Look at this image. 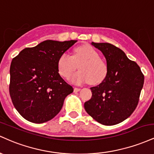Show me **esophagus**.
<instances>
[{
  "mask_svg": "<svg viewBox=\"0 0 154 154\" xmlns=\"http://www.w3.org/2000/svg\"><path fill=\"white\" fill-rule=\"evenodd\" d=\"M80 90H81L80 88H75L74 91H75V92H79Z\"/></svg>",
  "mask_w": 154,
  "mask_h": 154,
  "instance_id": "obj_1",
  "label": "esophagus"
}]
</instances>
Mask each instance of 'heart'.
<instances>
[{
    "label": "heart",
    "instance_id": "obj_1",
    "mask_svg": "<svg viewBox=\"0 0 154 154\" xmlns=\"http://www.w3.org/2000/svg\"><path fill=\"white\" fill-rule=\"evenodd\" d=\"M79 66L78 72L74 74L71 81L76 84L90 82L92 85L100 83L106 77L108 66L100 59L98 53L91 45H84L76 48L72 56L63 54L58 61L60 75L69 78Z\"/></svg>",
    "mask_w": 154,
    "mask_h": 154
}]
</instances>
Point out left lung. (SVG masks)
I'll use <instances>...</instances> for the list:
<instances>
[{"label": "left lung", "mask_w": 154, "mask_h": 154, "mask_svg": "<svg viewBox=\"0 0 154 154\" xmlns=\"http://www.w3.org/2000/svg\"><path fill=\"white\" fill-rule=\"evenodd\" d=\"M91 44L105 56L108 73L101 83L91 88L92 97L85 103V109L102 125H116L128 119L137 107L144 75L119 48L108 43Z\"/></svg>", "instance_id": "1"}]
</instances>
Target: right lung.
Masks as SVG:
<instances>
[{
    "mask_svg": "<svg viewBox=\"0 0 154 154\" xmlns=\"http://www.w3.org/2000/svg\"><path fill=\"white\" fill-rule=\"evenodd\" d=\"M77 41L45 40L23 49L12 60L10 96L15 109L27 121L40 124L52 119L73 92L59 75L58 61Z\"/></svg>",
    "mask_w": 154,
    "mask_h": 154,
    "instance_id": "obj_1",
    "label": "right lung"
}]
</instances>
